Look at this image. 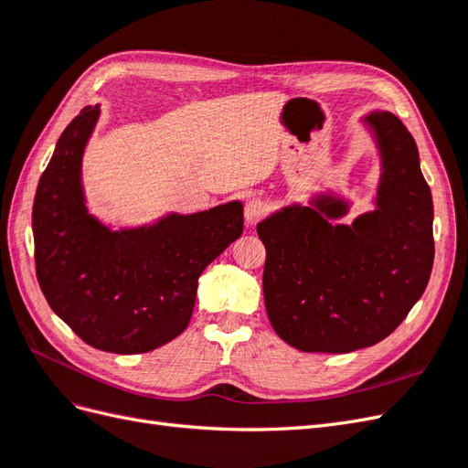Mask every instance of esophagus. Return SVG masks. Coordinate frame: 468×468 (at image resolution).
Segmentation results:
<instances>
[{"label":"esophagus","mask_w":468,"mask_h":468,"mask_svg":"<svg viewBox=\"0 0 468 468\" xmlns=\"http://www.w3.org/2000/svg\"><path fill=\"white\" fill-rule=\"evenodd\" d=\"M244 215H246V222H248L250 226L258 224V222L267 215V203H265L263 199H260V197H256V199H250V201L246 203Z\"/></svg>","instance_id":"esophagus-1"}]
</instances>
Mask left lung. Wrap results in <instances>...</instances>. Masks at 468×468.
<instances>
[{"instance_id": "1", "label": "left lung", "mask_w": 468, "mask_h": 468, "mask_svg": "<svg viewBox=\"0 0 468 468\" xmlns=\"http://www.w3.org/2000/svg\"><path fill=\"white\" fill-rule=\"evenodd\" d=\"M378 138V208L332 224L346 203L289 207L258 224L263 299L277 335L301 351L347 353L390 335L426 291L433 201L416 140L392 112L367 117Z\"/></svg>"}]
</instances>
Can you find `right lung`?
I'll return each instance as SVG.
<instances>
[{"label": "right lung", "instance_id": "obj_1", "mask_svg": "<svg viewBox=\"0 0 468 468\" xmlns=\"http://www.w3.org/2000/svg\"><path fill=\"white\" fill-rule=\"evenodd\" d=\"M99 117L83 107L56 143L33 205L35 267L50 308L88 346L133 356L172 342L193 314L197 281L244 230L239 203L111 232L88 215L81 154Z\"/></svg>", "mask_w": 468, "mask_h": 468}]
</instances>
